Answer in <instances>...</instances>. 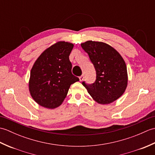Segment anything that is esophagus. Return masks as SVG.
I'll use <instances>...</instances> for the list:
<instances>
[{
  "mask_svg": "<svg viewBox=\"0 0 155 155\" xmlns=\"http://www.w3.org/2000/svg\"><path fill=\"white\" fill-rule=\"evenodd\" d=\"M84 75H82V76H81V77H79V81H81V82H82L83 81V80H84Z\"/></svg>",
  "mask_w": 155,
  "mask_h": 155,
  "instance_id": "obj_1",
  "label": "esophagus"
}]
</instances>
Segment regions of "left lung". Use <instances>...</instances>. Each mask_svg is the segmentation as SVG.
Here are the masks:
<instances>
[{
  "instance_id": "8db88e82",
  "label": "left lung",
  "mask_w": 155,
  "mask_h": 155,
  "mask_svg": "<svg viewBox=\"0 0 155 155\" xmlns=\"http://www.w3.org/2000/svg\"><path fill=\"white\" fill-rule=\"evenodd\" d=\"M94 64L97 79L92 84L83 83L97 103L108 104L119 98L128 84L127 65L116 49L103 42L88 41L81 44Z\"/></svg>"
}]
</instances>
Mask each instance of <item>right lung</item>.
Listing matches in <instances>:
<instances>
[{"instance_id": "1", "label": "right lung", "mask_w": 155, "mask_h": 155, "mask_svg": "<svg viewBox=\"0 0 155 155\" xmlns=\"http://www.w3.org/2000/svg\"><path fill=\"white\" fill-rule=\"evenodd\" d=\"M71 42L58 41L42 52L31 71L28 90L40 106L53 109L62 104L71 85L79 81L71 72Z\"/></svg>"}]
</instances>
